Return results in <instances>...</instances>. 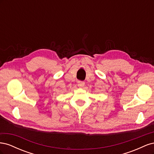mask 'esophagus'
Segmentation results:
<instances>
[{"label":"esophagus","mask_w":154,"mask_h":154,"mask_svg":"<svg viewBox=\"0 0 154 154\" xmlns=\"http://www.w3.org/2000/svg\"><path fill=\"white\" fill-rule=\"evenodd\" d=\"M85 85V82L82 81H78V86L79 87H83Z\"/></svg>","instance_id":"obj_1"}]
</instances>
